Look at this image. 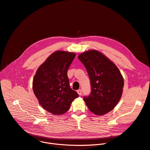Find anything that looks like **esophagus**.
I'll use <instances>...</instances> for the list:
<instances>
[{"mask_svg":"<svg viewBox=\"0 0 150 150\" xmlns=\"http://www.w3.org/2000/svg\"><path fill=\"white\" fill-rule=\"evenodd\" d=\"M82 89H78V91H77V92H78V93L79 94V96H81V94H82Z\"/></svg>","mask_w":150,"mask_h":150,"instance_id":"obj_1","label":"esophagus"}]
</instances>
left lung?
<instances>
[{"label": "left lung", "mask_w": 150, "mask_h": 150, "mask_svg": "<svg viewBox=\"0 0 150 150\" xmlns=\"http://www.w3.org/2000/svg\"><path fill=\"white\" fill-rule=\"evenodd\" d=\"M89 75L91 92L83 99L90 111L103 115L112 110L121 98L124 85L119 69L101 53L89 50L78 56Z\"/></svg>", "instance_id": "1"}]
</instances>
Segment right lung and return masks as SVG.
<instances>
[{
    "instance_id": "right-lung-1",
    "label": "right lung",
    "mask_w": 150,
    "mask_h": 150,
    "mask_svg": "<svg viewBox=\"0 0 150 150\" xmlns=\"http://www.w3.org/2000/svg\"><path fill=\"white\" fill-rule=\"evenodd\" d=\"M74 53L57 51L40 66L34 76L33 89L39 103L53 115L66 113L77 92L70 88L67 70Z\"/></svg>"
}]
</instances>
